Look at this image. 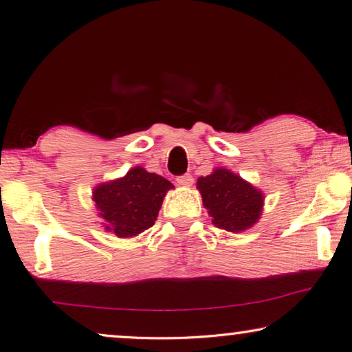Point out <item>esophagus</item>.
<instances>
[{
    "instance_id": "1",
    "label": "esophagus",
    "mask_w": 352,
    "mask_h": 352,
    "mask_svg": "<svg viewBox=\"0 0 352 352\" xmlns=\"http://www.w3.org/2000/svg\"><path fill=\"white\" fill-rule=\"evenodd\" d=\"M177 183L180 184V186L189 188V186H192V183H194V178H192V175H190V174H184V175L177 177Z\"/></svg>"
}]
</instances>
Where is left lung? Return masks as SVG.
<instances>
[{"mask_svg": "<svg viewBox=\"0 0 352 352\" xmlns=\"http://www.w3.org/2000/svg\"><path fill=\"white\" fill-rule=\"evenodd\" d=\"M197 189L217 228L241 233L252 228L261 217L264 195L228 169L217 168L210 175L199 177Z\"/></svg>", "mask_w": 352, "mask_h": 352, "instance_id": "obj_1", "label": "left lung"}]
</instances>
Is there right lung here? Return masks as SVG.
I'll return each mask as SVG.
<instances>
[{"label": "right lung", "instance_id": "obj_1", "mask_svg": "<svg viewBox=\"0 0 352 352\" xmlns=\"http://www.w3.org/2000/svg\"><path fill=\"white\" fill-rule=\"evenodd\" d=\"M172 188L174 184L164 177L136 166L118 180L94 188L93 200L105 230L124 239L151 228Z\"/></svg>", "mask_w": 352, "mask_h": 352}]
</instances>
